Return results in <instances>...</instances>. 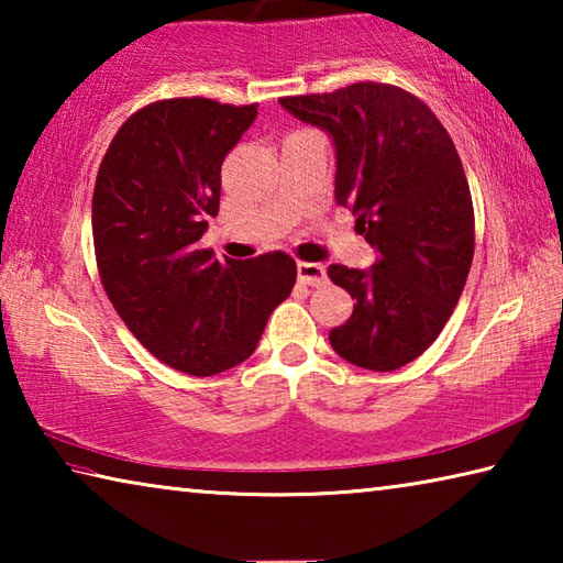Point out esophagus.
<instances>
[{
  "mask_svg": "<svg viewBox=\"0 0 563 563\" xmlns=\"http://www.w3.org/2000/svg\"><path fill=\"white\" fill-rule=\"evenodd\" d=\"M325 265L322 263H305V261H300L298 263V280L302 283V285H312V288H316V285H322L325 283Z\"/></svg>",
  "mask_w": 563,
  "mask_h": 563,
  "instance_id": "1",
  "label": "esophagus"
}]
</instances>
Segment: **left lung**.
<instances>
[{"label": "left lung", "mask_w": 563, "mask_h": 563, "mask_svg": "<svg viewBox=\"0 0 563 563\" xmlns=\"http://www.w3.org/2000/svg\"><path fill=\"white\" fill-rule=\"evenodd\" d=\"M280 103L335 141V201L377 247L373 271L328 268L355 298L330 345L352 365L393 373L437 340L472 268L474 206L460 154L434 111L395 84L357 81Z\"/></svg>", "instance_id": "1"}]
</instances>
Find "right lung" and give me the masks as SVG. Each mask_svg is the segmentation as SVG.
Instances as JSON below:
<instances>
[{"mask_svg": "<svg viewBox=\"0 0 563 563\" xmlns=\"http://www.w3.org/2000/svg\"><path fill=\"white\" fill-rule=\"evenodd\" d=\"M258 103L161 99L121 123L91 201L103 290L141 345L180 373L208 377L253 355L298 265L273 251L213 261L201 247L221 203V166Z\"/></svg>", "mask_w": 563, "mask_h": 563, "instance_id": "add662e5", "label": "right lung"}]
</instances>
